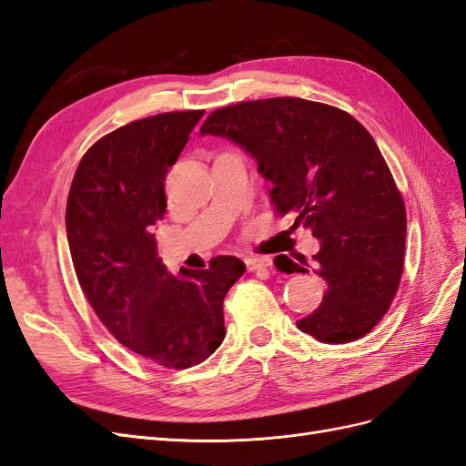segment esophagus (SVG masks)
Listing matches in <instances>:
<instances>
[{"label":"esophagus","instance_id":"esophagus-1","mask_svg":"<svg viewBox=\"0 0 466 466\" xmlns=\"http://www.w3.org/2000/svg\"><path fill=\"white\" fill-rule=\"evenodd\" d=\"M245 264L250 272H257V270H264V268H270L272 260L266 257H250L245 260Z\"/></svg>","mask_w":466,"mask_h":466}]
</instances>
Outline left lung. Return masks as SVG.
Wrapping results in <instances>:
<instances>
[{
	"mask_svg": "<svg viewBox=\"0 0 466 466\" xmlns=\"http://www.w3.org/2000/svg\"><path fill=\"white\" fill-rule=\"evenodd\" d=\"M202 136L228 137L255 157L278 214L295 216L320 241L315 270L327 284L298 329L324 344L368 334L389 311L404 266L406 209L375 139L348 112L276 96L211 112ZM278 257L288 274L307 260Z\"/></svg>",
	"mask_w": 466,
	"mask_h": 466,
	"instance_id": "left-lung-1",
	"label": "left lung"
}]
</instances>
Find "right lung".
I'll use <instances>...</instances> for the list:
<instances>
[{
	"mask_svg": "<svg viewBox=\"0 0 466 466\" xmlns=\"http://www.w3.org/2000/svg\"><path fill=\"white\" fill-rule=\"evenodd\" d=\"M204 110L165 112L122 126L83 155L66 208L79 286L96 317L136 354L173 370L208 360L225 338L223 299L245 262L167 274L153 225L163 219L165 177Z\"/></svg>",
	"mask_w": 466,
	"mask_h": 466,
	"instance_id": "right-lung-1",
	"label": "right lung"
}]
</instances>
